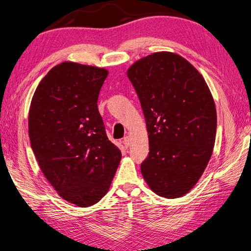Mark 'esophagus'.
I'll use <instances>...</instances> for the list:
<instances>
[{
	"label": "esophagus",
	"mask_w": 251,
	"mask_h": 251,
	"mask_svg": "<svg viewBox=\"0 0 251 251\" xmlns=\"http://www.w3.org/2000/svg\"><path fill=\"white\" fill-rule=\"evenodd\" d=\"M130 144H131V138L129 136H126L125 139H123V145H125V147L128 148L130 146Z\"/></svg>",
	"instance_id": "1"
}]
</instances>
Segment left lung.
<instances>
[{
  "mask_svg": "<svg viewBox=\"0 0 251 251\" xmlns=\"http://www.w3.org/2000/svg\"><path fill=\"white\" fill-rule=\"evenodd\" d=\"M143 108L150 154L141 174L156 195L182 197L212 156L216 107L205 79L179 54L156 52L128 69Z\"/></svg>",
  "mask_w": 251,
  "mask_h": 251,
  "instance_id": "1",
  "label": "left lung"
}]
</instances>
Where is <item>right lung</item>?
<instances>
[{
    "instance_id": "right-lung-1",
    "label": "right lung",
    "mask_w": 251,
    "mask_h": 251,
    "mask_svg": "<svg viewBox=\"0 0 251 251\" xmlns=\"http://www.w3.org/2000/svg\"><path fill=\"white\" fill-rule=\"evenodd\" d=\"M107 75L93 65L57 64L39 82L29 108V138L39 168L59 196L79 207L107 194L121 159L97 107Z\"/></svg>"
}]
</instances>
